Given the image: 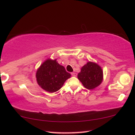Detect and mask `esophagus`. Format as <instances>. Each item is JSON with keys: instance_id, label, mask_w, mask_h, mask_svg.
<instances>
[{"instance_id": "34e87169", "label": "esophagus", "mask_w": 135, "mask_h": 135, "mask_svg": "<svg viewBox=\"0 0 135 135\" xmlns=\"http://www.w3.org/2000/svg\"><path fill=\"white\" fill-rule=\"evenodd\" d=\"M71 75L72 76H76L77 74L75 73H71Z\"/></svg>"}]
</instances>
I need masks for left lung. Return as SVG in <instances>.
Here are the masks:
<instances>
[{"label": "left lung", "instance_id": "left-lung-1", "mask_svg": "<svg viewBox=\"0 0 135 135\" xmlns=\"http://www.w3.org/2000/svg\"><path fill=\"white\" fill-rule=\"evenodd\" d=\"M103 71L100 65L94 62L89 61L81 68L78 78L83 86L89 90H93L101 84L103 80Z\"/></svg>", "mask_w": 135, "mask_h": 135}]
</instances>
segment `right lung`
Instances as JSON below:
<instances>
[{
    "label": "right lung",
    "instance_id": "add662e5",
    "mask_svg": "<svg viewBox=\"0 0 135 135\" xmlns=\"http://www.w3.org/2000/svg\"><path fill=\"white\" fill-rule=\"evenodd\" d=\"M71 77L65 68L59 64L57 59H48L37 69L36 78L41 88L49 93L60 90L64 82Z\"/></svg>",
    "mask_w": 135,
    "mask_h": 135
}]
</instances>
